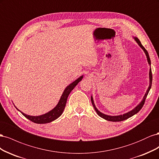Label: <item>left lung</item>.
Here are the masks:
<instances>
[{"label": "left lung", "instance_id": "obj_1", "mask_svg": "<svg viewBox=\"0 0 159 159\" xmlns=\"http://www.w3.org/2000/svg\"><path fill=\"white\" fill-rule=\"evenodd\" d=\"M133 39L135 40V42L137 43L138 45L140 46L141 48V49L144 51V52H145V54L147 56V61H148V64H149V66H150V69H149V74H148V76H149V85H148V89H147L146 91V93L145 94V95H144V97L142 99L141 102L139 103L137 106L133 108L132 110L129 111L124 113V114H122V115H106V114H104L103 113H102L100 111H99L98 109V108L96 107L94 103V101H93V96L92 95H91V103H92V105L93 106L95 110L96 113H98V115H99V117H101L102 118L107 120V121H113V122H116V121H124V120H126L128 118L131 117L132 116H133L134 115L137 114L139 111H140L141 109V108L143 107L144 103H145V99L147 98V96L149 92V91H150L151 88V85H152V71H151V60H150V57H149V55H148V52L147 51V50L145 48L143 47V46L141 44V43L140 42V40H139L138 39L137 37H134L133 36Z\"/></svg>", "mask_w": 159, "mask_h": 159}]
</instances>
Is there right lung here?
Instances as JSON below:
<instances>
[{
	"mask_svg": "<svg viewBox=\"0 0 159 159\" xmlns=\"http://www.w3.org/2000/svg\"><path fill=\"white\" fill-rule=\"evenodd\" d=\"M83 78H84V75H81L80 78H78L74 81H73V82L71 83L70 85L67 86V87L65 88L64 91H63V93L61 94V98L59 100L58 103H57V104L56 105V106L54 108H53L52 110H50V111L47 112L46 113H44L41 115H38V116H32V115H26L25 113H24L23 112L21 111H20L18 108H16V107H15L17 109L18 111H19L24 115V116L26 117L28 119L30 120L31 121L34 123H38V124H44V123H50L61 116V115L62 114V113H63L64 110L65 109L67 99H68V98L70 93H71V91L74 89L75 86L78 84L80 81L82 80ZM14 106H15V105H14Z\"/></svg>",
	"mask_w": 159,
	"mask_h": 159,
	"instance_id": "1",
	"label": "right lung"
}]
</instances>
